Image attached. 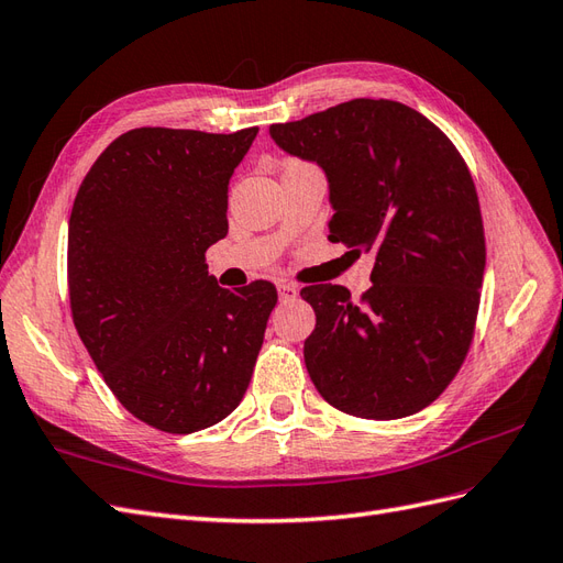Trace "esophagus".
<instances>
[{"mask_svg": "<svg viewBox=\"0 0 563 563\" xmlns=\"http://www.w3.org/2000/svg\"><path fill=\"white\" fill-rule=\"evenodd\" d=\"M297 285H292V283H278V295H280V299L283 301H290V299H295L297 297Z\"/></svg>", "mask_w": 563, "mask_h": 563, "instance_id": "esophagus-1", "label": "esophagus"}]
</instances>
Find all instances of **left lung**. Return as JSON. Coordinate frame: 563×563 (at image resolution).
Instances as JSON below:
<instances>
[{
    "instance_id": "1",
    "label": "left lung",
    "mask_w": 563,
    "mask_h": 563,
    "mask_svg": "<svg viewBox=\"0 0 563 563\" xmlns=\"http://www.w3.org/2000/svg\"><path fill=\"white\" fill-rule=\"evenodd\" d=\"M268 133L325 170L328 240L376 254L358 301L342 285L301 287L316 311L305 342L316 390L356 419L426 409L464 364L481 307L485 230L464 156L390 99H352Z\"/></svg>"
}]
</instances>
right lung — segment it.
<instances>
[{
    "label": "right lung",
    "mask_w": 563,
    "mask_h": 563,
    "mask_svg": "<svg viewBox=\"0 0 563 563\" xmlns=\"http://www.w3.org/2000/svg\"><path fill=\"white\" fill-rule=\"evenodd\" d=\"M258 128H135L99 154L68 219L70 316L135 419L187 435L242 401L276 285L225 290L207 250L228 233V180Z\"/></svg>",
    "instance_id": "obj_1"
}]
</instances>
